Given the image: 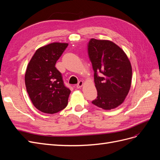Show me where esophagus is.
I'll list each match as a JSON object with an SVG mask.
<instances>
[{
	"label": "esophagus",
	"instance_id": "1",
	"mask_svg": "<svg viewBox=\"0 0 160 160\" xmlns=\"http://www.w3.org/2000/svg\"><path fill=\"white\" fill-rule=\"evenodd\" d=\"M83 85V81H79V83H77V88L80 89Z\"/></svg>",
	"mask_w": 160,
	"mask_h": 160
}]
</instances>
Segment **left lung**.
<instances>
[{"label":"left lung","instance_id":"left-lung-1","mask_svg":"<svg viewBox=\"0 0 160 160\" xmlns=\"http://www.w3.org/2000/svg\"><path fill=\"white\" fill-rule=\"evenodd\" d=\"M88 55L98 91V97L92 103L105 110L118 107L126 98L132 83V69L128 56L112 41L95 38L88 43Z\"/></svg>","mask_w":160,"mask_h":160}]
</instances>
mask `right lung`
Listing matches in <instances>:
<instances>
[{"mask_svg":"<svg viewBox=\"0 0 160 160\" xmlns=\"http://www.w3.org/2000/svg\"><path fill=\"white\" fill-rule=\"evenodd\" d=\"M67 46V43L52 42L42 47L28 64L25 76L27 91L34 106L41 112L55 113L68 103L71 91L55 67Z\"/></svg>","mask_w":160,"mask_h":160,"instance_id":"right-lung-1","label":"right lung"}]
</instances>
